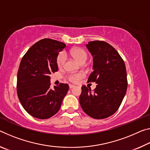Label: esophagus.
<instances>
[{
    "mask_svg": "<svg viewBox=\"0 0 150 150\" xmlns=\"http://www.w3.org/2000/svg\"><path fill=\"white\" fill-rule=\"evenodd\" d=\"M75 87V85H73L72 84H69V88L70 89H72V88H73Z\"/></svg>",
    "mask_w": 150,
    "mask_h": 150,
    "instance_id": "1",
    "label": "esophagus"
}]
</instances>
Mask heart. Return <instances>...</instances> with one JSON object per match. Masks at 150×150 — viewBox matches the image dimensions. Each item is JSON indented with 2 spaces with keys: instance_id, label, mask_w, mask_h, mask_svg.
<instances>
[{
  "instance_id": "obj_1",
  "label": "heart",
  "mask_w": 150,
  "mask_h": 150,
  "mask_svg": "<svg viewBox=\"0 0 150 150\" xmlns=\"http://www.w3.org/2000/svg\"><path fill=\"white\" fill-rule=\"evenodd\" d=\"M70 54L74 58L76 61L81 64H83L88 58V54L87 52L82 48H74L72 49L70 51ZM66 61V56L63 52H61L57 55V57L56 59L57 65L59 67H63ZM85 77L84 73H71V74L68 75L67 79L69 81L73 83H78L79 81L83 79Z\"/></svg>"
}]
</instances>
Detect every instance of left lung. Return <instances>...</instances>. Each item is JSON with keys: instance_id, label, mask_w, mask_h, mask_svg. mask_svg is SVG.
Returning a JSON list of instances; mask_svg holds the SVG:
<instances>
[{"instance_id": "left-lung-1", "label": "left lung", "mask_w": 150, "mask_h": 150, "mask_svg": "<svg viewBox=\"0 0 150 150\" xmlns=\"http://www.w3.org/2000/svg\"><path fill=\"white\" fill-rule=\"evenodd\" d=\"M86 46L93 60L87 82H96L97 86L93 92L82 86L80 105L90 117L101 120L115 113L122 103L127 87L126 69L122 57L108 42L90 41Z\"/></svg>"}]
</instances>
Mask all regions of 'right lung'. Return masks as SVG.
Masks as SVG:
<instances>
[{
	"label": "right lung",
	"instance_id": "obj_1",
	"mask_svg": "<svg viewBox=\"0 0 150 150\" xmlns=\"http://www.w3.org/2000/svg\"><path fill=\"white\" fill-rule=\"evenodd\" d=\"M66 45L51 39L40 40L21 59L16 91L23 108L33 117L45 120L60 109L69 90L67 83L51 89L50 75L58 71L56 59Z\"/></svg>",
	"mask_w": 150,
	"mask_h": 150
}]
</instances>
